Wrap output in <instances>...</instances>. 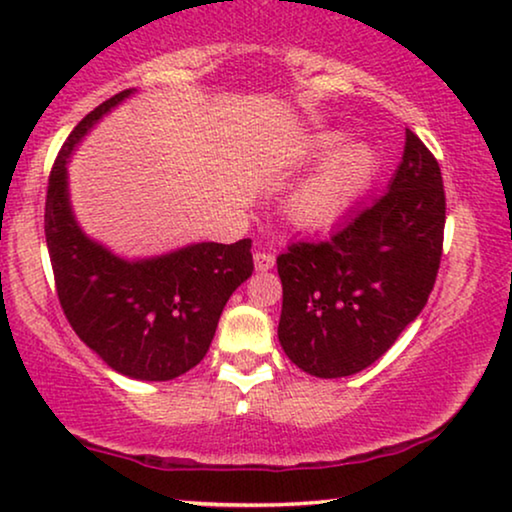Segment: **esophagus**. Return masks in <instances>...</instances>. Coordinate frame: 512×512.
<instances>
[{"mask_svg": "<svg viewBox=\"0 0 512 512\" xmlns=\"http://www.w3.org/2000/svg\"><path fill=\"white\" fill-rule=\"evenodd\" d=\"M254 265H256L258 272L270 270L272 265H275V256L268 254V251H256V254H254Z\"/></svg>", "mask_w": 512, "mask_h": 512, "instance_id": "34e87169", "label": "esophagus"}]
</instances>
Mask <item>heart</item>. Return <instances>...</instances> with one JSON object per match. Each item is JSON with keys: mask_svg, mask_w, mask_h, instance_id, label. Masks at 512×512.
<instances>
[{"mask_svg": "<svg viewBox=\"0 0 512 512\" xmlns=\"http://www.w3.org/2000/svg\"><path fill=\"white\" fill-rule=\"evenodd\" d=\"M342 142L338 132H321L307 146V158H321ZM368 144H347L333 153L289 198V216L300 228H324L352 205L375 172Z\"/></svg>", "mask_w": 512, "mask_h": 512, "instance_id": "1", "label": "heart"}]
</instances>
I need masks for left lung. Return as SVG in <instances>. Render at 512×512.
Returning a JSON list of instances; mask_svg holds the SVG:
<instances>
[{
  "mask_svg": "<svg viewBox=\"0 0 512 512\" xmlns=\"http://www.w3.org/2000/svg\"><path fill=\"white\" fill-rule=\"evenodd\" d=\"M440 165L405 130L389 191L321 242L277 256L284 300L279 342L300 370L347 377L375 363L424 310L443 256Z\"/></svg>",
  "mask_w": 512,
  "mask_h": 512,
  "instance_id": "obj_1",
  "label": "left lung"
}]
</instances>
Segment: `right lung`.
Returning <instances> with one entry per match:
<instances>
[{
  "mask_svg": "<svg viewBox=\"0 0 512 512\" xmlns=\"http://www.w3.org/2000/svg\"><path fill=\"white\" fill-rule=\"evenodd\" d=\"M135 90L95 107L55 158L46 191V244L55 291L74 333L116 373L165 382L205 359L228 298L254 272L251 240L200 242L125 261L83 235L69 205L67 160L81 137Z\"/></svg>",
  "mask_w": 512,
  "mask_h": 512,
  "instance_id": "obj_1",
  "label": "right lung"
}]
</instances>
